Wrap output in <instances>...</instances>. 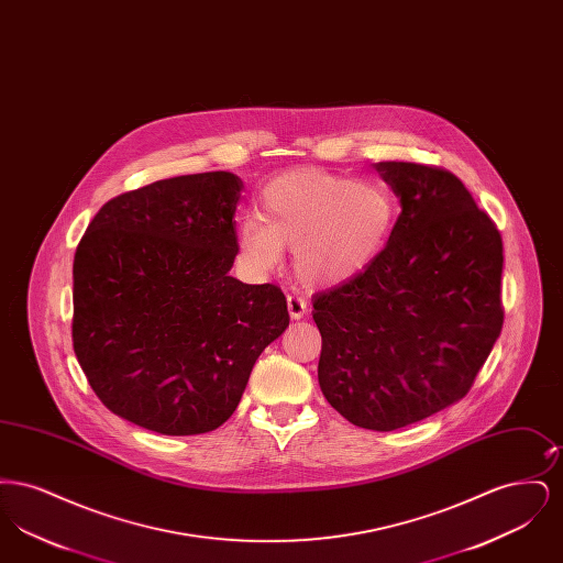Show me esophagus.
<instances>
[{
    "mask_svg": "<svg viewBox=\"0 0 563 563\" xmlns=\"http://www.w3.org/2000/svg\"><path fill=\"white\" fill-rule=\"evenodd\" d=\"M287 308H289V314H291V319H303L306 314H308V303H306V299H301V297H297V295H289L287 297Z\"/></svg>",
    "mask_w": 563,
    "mask_h": 563,
    "instance_id": "34e87169",
    "label": "esophagus"
}]
</instances>
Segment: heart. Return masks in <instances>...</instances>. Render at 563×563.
I'll use <instances>...</instances> for the list:
<instances>
[{
    "mask_svg": "<svg viewBox=\"0 0 563 563\" xmlns=\"http://www.w3.org/2000/svg\"><path fill=\"white\" fill-rule=\"evenodd\" d=\"M262 217L239 225V253L253 274L283 264L294 249L297 278L310 287H335L375 262L393 230L395 205L375 181H350L319 170H291L262 191Z\"/></svg>",
    "mask_w": 563,
    "mask_h": 563,
    "instance_id": "obj_1",
    "label": "heart"
}]
</instances>
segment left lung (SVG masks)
<instances>
[{
    "instance_id": "8db88e82",
    "label": "left lung",
    "mask_w": 563,
    "mask_h": 563,
    "mask_svg": "<svg viewBox=\"0 0 563 563\" xmlns=\"http://www.w3.org/2000/svg\"><path fill=\"white\" fill-rule=\"evenodd\" d=\"M401 214L374 264L312 297L319 384L361 429H402L460 401L503 329V239L443 168L375 162Z\"/></svg>"
}]
</instances>
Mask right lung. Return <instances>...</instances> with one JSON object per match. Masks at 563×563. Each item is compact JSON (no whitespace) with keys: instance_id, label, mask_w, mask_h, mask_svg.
Returning <instances> with one entry per match:
<instances>
[{"instance_id":"obj_1","label":"right lung","mask_w":563,"mask_h":563,"mask_svg":"<svg viewBox=\"0 0 563 563\" xmlns=\"http://www.w3.org/2000/svg\"><path fill=\"white\" fill-rule=\"evenodd\" d=\"M241 177L181 175L122 194L74 257V350L109 411L170 437L221 427L289 327L274 285L230 276Z\"/></svg>"}]
</instances>
